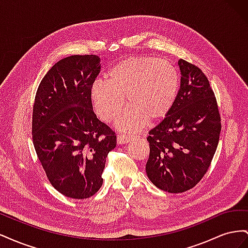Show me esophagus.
Returning <instances> with one entry per match:
<instances>
[{
  "instance_id": "34e87169",
  "label": "esophagus",
  "mask_w": 248,
  "mask_h": 248,
  "mask_svg": "<svg viewBox=\"0 0 248 248\" xmlns=\"http://www.w3.org/2000/svg\"><path fill=\"white\" fill-rule=\"evenodd\" d=\"M131 140H132V137L126 136V134H118V137H117V141L120 145L127 144V142H129Z\"/></svg>"
}]
</instances>
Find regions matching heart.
Segmentation results:
<instances>
[{
	"mask_svg": "<svg viewBox=\"0 0 248 248\" xmlns=\"http://www.w3.org/2000/svg\"><path fill=\"white\" fill-rule=\"evenodd\" d=\"M107 80L96 79L90 98L103 121L116 119L126 100L130 106L117 120L119 129L134 131L151 121L167 117L176 101L179 74L169 62L154 57H130L118 62L107 73Z\"/></svg>",
	"mask_w": 248,
	"mask_h": 248,
	"instance_id": "obj_1",
	"label": "heart"
}]
</instances>
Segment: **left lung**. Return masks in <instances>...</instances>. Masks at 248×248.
Segmentation results:
<instances>
[{"instance_id":"1","label":"left lung","mask_w":248,"mask_h":248,"mask_svg":"<svg viewBox=\"0 0 248 248\" xmlns=\"http://www.w3.org/2000/svg\"><path fill=\"white\" fill-rule=\"evenodd\" d=\"M181 84L162 121L149 131L147 176L170 193L191 189L207 172L219 141L220 114L213 90L198 66L180 59Z\"/></svg>"}]
</instances>
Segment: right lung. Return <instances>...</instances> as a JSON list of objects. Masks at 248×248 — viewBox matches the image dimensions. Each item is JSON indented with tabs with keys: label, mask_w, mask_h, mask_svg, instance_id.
Here are the masks:
<instances>
[{
	"label": "right lung",
	"mask_w": 248,
	"mask_h": 248,
	"mask_svg": "<svg viewBox=\"0 0 248 248\" xmlns=\"http://www.w3.org/2000/svg\"><path fill=\"white\" fill-rule=\"evenodd\" d=\"M100 68L96 55L60 60L35 96V151L50 184L71 199H88L99 190L108 154L117 145L115 131L97 119L90 98Z\"/></svg>",
	"instance_id": "right-lung-1"
}]
</instances>
